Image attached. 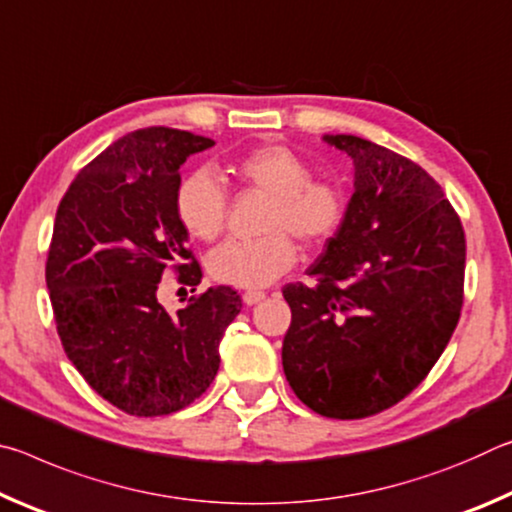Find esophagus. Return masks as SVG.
Returning a JSON list of instances; mask_svg holds the SVG:
<instances>
[{
  "mask_svg": "<svg viewBox=\"0 0 512 512\" xmlns=\"http://www.w3.org/2000/svg\"><path fill=\"white\" fill-rule=\"evenodd\" d=\"M241 298H244L246 305H257V302H262L266 298V293L264 291H246Z\"/></svg>",
  "mask_w": 512,
  "mask_h": 512,
  "instance_id": "obj_1",
  "label": "esophagus"
}]
</instances>
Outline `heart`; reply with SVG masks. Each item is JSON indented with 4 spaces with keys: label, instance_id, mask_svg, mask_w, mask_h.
I'll list each match as a JSON object with an SVG mask.
<instances>
[{
    "label": "heart",
    "instance_id": "heart-1",
    "mask_svg": "<svg viewBox=\"0 0 512 512\" xmlns=\"http://www.w3.org/2000/svg\"><path fill=\"white\" fill-rule=\"evenodd\" d=\"M228 171L241 185L271 194L266 237L230 239L207 257L212 280L228 287L255 289L271 284L296 262L293 232L302 244L320 246L336 235L345 216L341 189L311 178L305 158L282 144H262L232 158ZM176 216L192 237L212 241L228 216V189L212 169H194L180 180L173 198Z\"/></svg>",
    "mask_w": 512,
    "mask_h": 512
}]
</instances>
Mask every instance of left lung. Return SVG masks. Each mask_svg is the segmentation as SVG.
<instances>
[{
  "label": "left lung",
  "mask_w": 512,
  "mask_h": 512,
  "mask_svg": "<svg viewBox=\"0 0 512 512\" xmlns=\"http://www.w3.org/2000/svg\"><path fill=\"white\" fill-rule=\"evenodd\" d=\"M354 164L341 228L287 284L282 366L325 418L359 420L404 400L452 339L463 307L465 232L418 164L354 135H323Z\"/></svg>",
  "instance_id": "8db88e82"
}]
</instances>
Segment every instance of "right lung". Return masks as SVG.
<instances>
[{
  "mask_svg": "<svg viewBox=\"0 0 512 512\" xmlns=\"http://www.w3.org/2000/svg\"><path fill=\"white\" fill-rule=\"evenodd\" d=\"M210 146L164 126L128 133L79 171L56 212L45 275L58 336L94 391L137 418L185 409L210 388L241 311L230 287L176 314L158 302L167 266L192 287L203 277L173 198L180 167Z\"/></svg>",
  "mask_w": 512,
  "mask_h": 512,
  "instance_id": "add662e5",
  "label": "right lung"
}]
</instances>
